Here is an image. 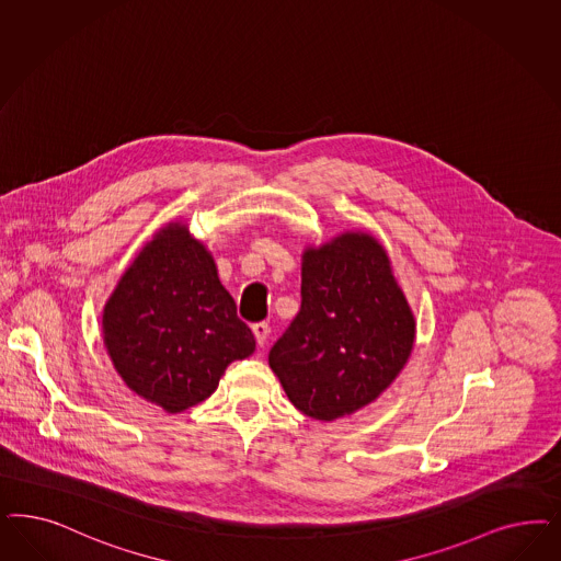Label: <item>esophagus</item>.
Here are the masks:
<instances>
[{"instance_id":"1","label":"esophagus","mask_w":561,"mask_h":561,"mask_svg":"<svg viewBox=\"0 0 561 561\" xmlns=\"http://www.w3.org/2000/svg\"><path fill=\"white\" fill-rule=\"evenodd\" d=\"M252 330L257 346H264L266 341H268V334H271V328H268V324H266V322H257V324L252 325Z\"/></svg>"}]
</instances>
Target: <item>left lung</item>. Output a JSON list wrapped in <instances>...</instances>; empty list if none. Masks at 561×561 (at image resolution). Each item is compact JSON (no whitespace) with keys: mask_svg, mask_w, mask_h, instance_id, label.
I'll list each match as a JSON object with an SVG mask.
<instances>
[{"mask_svg":"<svg viewBox=\"0 0 561 561\" xmlns=\"http://www.w3.org/2000/svg\"><path fill=\"white\" fill-rule=\"evenodd\" d=\"M413 343L415 316L388 253L376 237L346 231L304 252L301 309L268 363L295 409L328 423L380 397Z\"/></svg>","mask_w":561,"mask_h":561,"instance_id":"left-lung-1","label":"left lung"}]
</instances>
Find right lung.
<instances>
[{
	"mask_svg": "<svg viewBox=\"0 0 561 561\" xmlns=\"http://www.w3.org/2000/svg\"><path fill=\"white\" fill-rule=\"evenodd\" d=\"M103 339L127 388L171 415L210 397L227 365L255 351L213 255L183 222L163 227L124 272Z\"/></svg>",
	"mask_w": 561,
	"mask_h": 561,
	"instance_id": "right-lung-1",
	"label": "right lung"
}]
</instances>
